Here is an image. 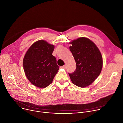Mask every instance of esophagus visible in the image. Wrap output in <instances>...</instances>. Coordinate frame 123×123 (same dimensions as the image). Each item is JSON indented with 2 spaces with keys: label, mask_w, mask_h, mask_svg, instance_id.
Returning a JSON list of instances; mask_svg holds the SVG:
<instances>
[{
  "label": "esophagus",
  "mask_w": 123,
  "mask_h": 123,
  "mask_svg": "<svg viewBox=\"0 0 123 123\" xmlns=\"http://www.w3.org/2000/svg\"><path fill=\"white\" fill-rule=\"evenodd\" d=\"M62 68L63 69H66V66L65 65H63L62 66Z\"/></svg>",
  "instance_id": "esophagus-1"
}]
</instances>
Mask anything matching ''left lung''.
Here are the masks:
<instances>
[{
    "label": "left lung",
    "mask_w": 123,
    "mask_h": 123,
    "mask_svg": "<svg viewBox=\"0 0 123 123\" xmlns=\"http://www.w3.org/2000/svg\"><path fill=\"white\" fill-rule=\"evenodd\" d=\"M70 44L76 64L75 71L69 73L71 81L79 87L88 86L100 74L103 64L101 53L96 45L86 37L74 40Z\"/></svg>",
    "instance_id": "obj_1"
}]
</instances>
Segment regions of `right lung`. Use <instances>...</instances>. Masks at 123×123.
I'll return each instance as SVG.
<instances>
[{"mask_svg": "<svg viewBox=\"0 0 123 123\" xmlns=\"http://www.w3.org/2000/svg\"><path fill=\"white\" fill-rule=\"evenodd\" d=\"M54 49V45L41 40L34 43L26 52L23 60L24 69L33 85L45 88L53 81L59 69L52 55Z\"/></svg>", "mask_w": 123, "mask_h": 123, "instance_id": "right-lung-1", "label": "right lung"}]
</instances>
